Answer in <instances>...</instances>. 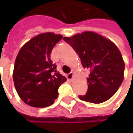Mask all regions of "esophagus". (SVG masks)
I'll use <instances>...</instances> for the list:
<instances>
[{"label": "esophagus", "instance_id": "34e87169", "mask_svg": "<svg viewBox=\"0 0 133 133\" xmlns=\"http://www.w3.org/2000/svg\"><path fill=\"white\" fill-rule=\"evenodd\" d=\"M72 78H73V73L72 72H70L69 74L67 75V78L70 81H72Z\"/></svg>", "mask_w": 133, "mask_h": 133}]
</instances>
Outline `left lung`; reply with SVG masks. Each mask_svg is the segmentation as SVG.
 Instances as JSON below:
<instances>
[{
    "mask_svg": "<svg viewBox=\"0 0 133 133\" xmlns=\"http://www.w3.org/2000/svg\"><path fill=\"white\" fill-rule=\"evenodd\" d=\"M63 40L75 50L85 68L90 70L88 88L82 100L102 103L117 92L124 78L125 63L117 47L97 33L86 31Z\"/></svg>",
    "mask_w": 133,
    "mask_h": 133,
    "instance_id": "8db88e82",
    "label": "left lung"
}]
</instances>
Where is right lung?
I'll return each mask as SVG.
<instances>
[{"instance_id":"1","label":"right lung","mask_w":133,"mask_h":133,"mask_svg":"<svg viewBox=\"0 0 133 133\" xmlns=\"http://www.w3.org/2000/svg\"><path fill=\"white\" fill-rule=\"evenodd\" d=\"M62 38L52 33L38 35L22 47L16 57L14 85L19 97L28 105H51L58 98L59 87L66 81L50 60L52 48Z\"/></svg>"}]
</instances>
